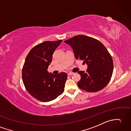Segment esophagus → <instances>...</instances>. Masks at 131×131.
I'll return each mask as SVG.
<instances>
[{
    "mask_svg": "<svg viewBox=\"0 0 131 131\" xmlns=\"http://www.w3.org/2000/svg\"><path fill=\"white\" fill-rule=\"evenodd\" d=\"M74 74V72H69V73H68V75H73Z\"/></svg>",
    "mask_w": 131,
    "mask_h": 131,
    "instance_id": "esophagus-1",
    "label": "esophagus"
}]
</instances>
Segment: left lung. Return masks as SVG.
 <instances>
[{"label": "left lung", "mask_w": 131, "mask_h": 131, "mask_svg": "<svg viewBox=\"0 0 131 131\" xmlns=\"http://www.w3.org/2000/svg\"><path fill=\"white\" fill-rule=\"evenodd\" d=\"M70 46L77 60H83L86 71H79L80 89L96 92L103 89L110 81L113 71L112 56L107 48L97 39L84 35L75 36L64 41Z\"/></svg>", "instance_id": "obj_1"}]
</instances>
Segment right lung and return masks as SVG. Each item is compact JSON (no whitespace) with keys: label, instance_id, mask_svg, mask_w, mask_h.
Here are the masks:
<instances>
[{"label":"right lung","instance_id":"obj_1","mask_svg":"<svg viewBox=\"0 0 131 131\" xmlns=\"http://www.w3.org/2000/svg\"><path fill=\"white\" fill-rule=\"evenodd\" d=\"M62 40L45 41L36 46L27 56L22 70V80L26 90L39 101L49 102L64 91L68 75H54L48 71L54 50Z\"/></svg>","mask_w":131,"mask_h":131}]
</instances>
